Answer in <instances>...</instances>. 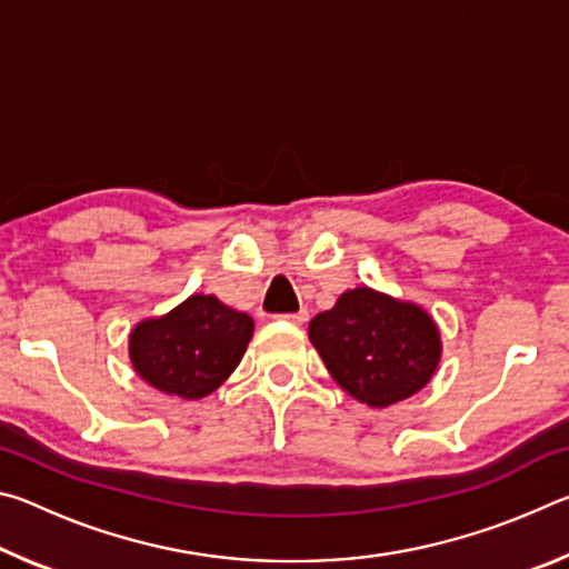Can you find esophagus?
Wrapping results in <instances>:
<instances>
[{
	"label": "esophagus",
	"mask_w": 569,
	"mask_h": 569,
	"mask_svg": "<svg viewBox=\"0 0 569 569\" xmlns=\"http://www.w3.org/2000/svg\"><path fill=\"white\" fill-rule=\"evenodd\" d=\"M281 319H286V321H291V323H303L306 319H308V313L306 311H296V313H283Z\"/></svg>",
	"instance_id": "obj_1"
}]
</instances>
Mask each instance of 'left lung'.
<instances>
[{
  "label": "left lung",
  "mask_w": 569,
  "mask_h": 569,
  "mask_svg": "<svg viewBox=\"0 0 569 569\" xmlns=\"http://www.w3.org/2000/svg\"><path fill=\"white\" fill-rule=\"evenodd\" d=\"M308 339L333 381L373 409L427 387L441 356L439 329L421 306L366 286L341 293L331 311L313 316Z\"/></svg>",
  "instance_id": "8db88e82"
}]
</instances>
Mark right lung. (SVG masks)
Segmentation results:
<instances>
[{
    "mask_svg": "<svg viewBox=\"0 0 569 569\" xmlns=\"http://www.w3.org/2000/svg\"><path fill=\"white\" fill-rule=\"evenodd\" d=\"M253 336V319L196 293L160 319H146L130 333L132 369L158 391L203 399L236 371Z\"/></svg>",
    "mask_w": 569,
    "mask_h": 569,
    "instance_id": "obj_1",
    "label": "right lung"
}]
</instances>
